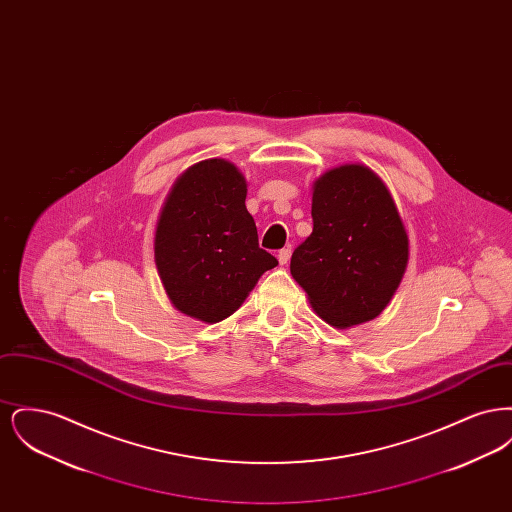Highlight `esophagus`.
Masks as SVG:
<instances>
[{
  "label": "esophagus",
  "mask_w": 512,
  "mask_h": 512,
  "mask_svg": "<svg viewBox=\"0 0 512 512\" xmlns=\"http://www.w3.org/2000/svg\"><path fill=\"white\" fill-rule=\"evenodd\" d=\"M290 257H292V247H284V249L278 251V261H280V265H288Z\"/></svg>",
  "instance_id": "esophagus-1"
}]
</instances>
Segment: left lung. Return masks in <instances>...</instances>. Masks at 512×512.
<instances>
[{"label": "left lung", "mask_w": 512, "mask_h": 512, "mask_svg": "<svg viewBox=\"0 0 512 512\" xmlns=\"http://www.w3.org/2000/svg\"><path fill=\"white\" fill-rule=\"evenodd\" d=\"M313 234L290 270L318 317L349 328L378 317L399 288L409 238L386 184L365 165H343L313 186Z\"/></svg>", "instance_id": "8db88e82"}]
</instances>
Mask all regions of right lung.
<instances>
[{"mask_svg":"<svg viewBox=\"0 0 512 512\" xmlns=\"http://www.w3.org/2000/svg\"><path fill=\"white\" fill-rule=\"evenodd\" d=\"M245 195L244 174L224 159L195 163L174 182L155 230V265L180 313L220 322L278 265L259 247Z\"/></svg>","mask_w":512,"mask_h":512,"instance_id":"obj_1","label":"right lung"}]
</instances>
